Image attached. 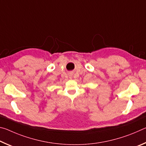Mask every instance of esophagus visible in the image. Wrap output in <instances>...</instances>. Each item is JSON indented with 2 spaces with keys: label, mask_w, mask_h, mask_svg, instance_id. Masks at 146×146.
I'll use <instances>...</instances> for the list:
<instances>
[{
  "label": "esophagus",
  "mask_w": 146,
  "mask_h": 146,
  "mask_svg": "<svg viewBox=\"0 0 146 146\" xmlns=\"http://www.w3.org/2000/svg\"><path fill=\"white\" fill-rule=\"evenodd\" d=\"M70 78H71V77H70Z\"/></svg>",
  "instance_id": "obj_1"
}]
</instances>
